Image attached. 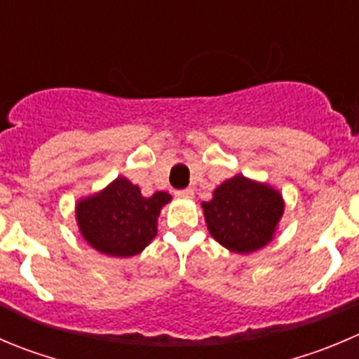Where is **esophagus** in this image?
Here are the masks:
<instances>
[{
	"label": "esophagus",
	"instance_id": "34e87169",
	"mask_svg": "<svg viewBox=\"0 0 359 359\" xmlns=\"http://www.w3.org/2000/svg\"><path fill=\"white\" fill-rule=\"evenodd\" d=\"M175 196L180 198V200H191L194 196V191L193 189H179L175 191Z\"/></svg>",
	"mask_w": 359,
	"mask_h": 359
}]
</instances>
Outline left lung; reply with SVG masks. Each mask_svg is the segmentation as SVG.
Instances as JSON below:
<instances>
[{
	"instance_id": "8db88e82",
	"label": "left lung",
	"mask_w": 359,
	"mask_h": 359,
	"mask_svg": "<svg viewBox=\"0 0 359 359\" xmlns=\"http://www.w3.org/2000/svg\"><path fill=\"white\" fill-rule=\"evenodd\" d=\"M201 207L210 235L240 254L266 245L284 212L283 196L276 189L243 175L222 182Z\"/></svg>"
}]
</instances>
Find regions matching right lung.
Instances as JSON below:
<instances>
[{
  "mask_svg": "<svg viewBox=\"0 0 359 359\" xmlns=\"http://www.w3.org/2000/svg\"><path fill=\"white\" fill-rule=\"evenodd\" d=\"M170 200V194L163 191L142 196L137 186L119 177L105 191L80 201L76 222L83 238L96 250L130 257L142 252L154 238L159 212Z\"/></svg>",
  "mask_w": 359,
  "mask_h": 359,
  "instance_id": "add662e5",
  "label": "right lung"
}]
</instances>
